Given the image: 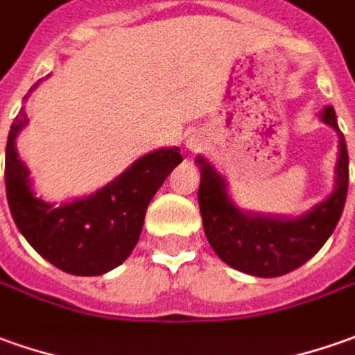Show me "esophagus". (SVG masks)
<instances>
[{"label": "esophagus", "instance_id": "1", "mask_svg": "<svg viewBox=\"0 0 355 355\" xmlns=\"http://www.w3.org/2000/svg\"><path fill=\"white\" fill-rule=\"evenodd\" d=\"M187 146H188V149H192V151H198V149L202 147V139H200V137H196V136L188 137Z\"/></svg>", "mask_w": 355, "mask_h": 355}]
</instances>
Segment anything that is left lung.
<instances>
[{
  "instance_id": "1",
  "label": "left lung",
  "mask_w": 355,
  "mask_h": 355,
  "mask_svg": "<svg viewBox=\"0 0 355 355\" xmlns=\"http://www.w3.org/2000/svg\"><path fill=\"white\" fill-rule=\"evenodd\" d=\"M338 132L340 157L336 165V188L324 202L297 219L247 216L235 208L225 190V180L206 159L196 157L202 178L198 204L209 245L231 268L259 278H276L303 266L327 243L338 223L348 194V149L340 132L334 108L320 114Z\"/></svg>"
}]
</instances>
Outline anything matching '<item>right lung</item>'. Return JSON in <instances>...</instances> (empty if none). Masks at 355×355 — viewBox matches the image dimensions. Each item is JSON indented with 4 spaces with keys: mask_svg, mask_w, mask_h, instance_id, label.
I'll use <instances>...</instances> for the list:
<instances>
[{
    "mask_svg": "<svg viewBox=\"0 0 355 355\" xmlns=\"http://www.w3.org/2000/svg\"><path fill=\"white\" fill-rule=\"evenodd\" d=\"M25 124L21 108L6 147L7 202L23 237L42 259L73 276H101L120 266L137 245L151 198L182 161L180 149L147 153L93 196L54 208L35 198L17 155L15 137Z\"/></svg>",
    "mask_w": 355,
    "mask_h": 355,
    "instance_id": "1",
    "label": "right lung"
}]
</instances>
